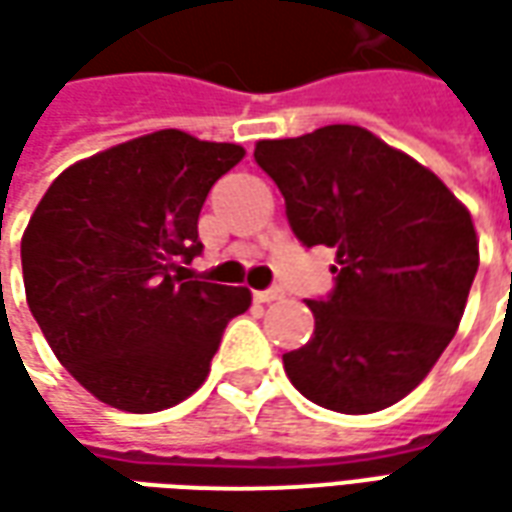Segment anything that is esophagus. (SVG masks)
Wrapping results in <instances>:
<instances>
[{"instance_id":"34e87169","label":"esophagus","mask_w":512,"mask_h":512,"mask_svg":"<svg viewBox=\"0 0 512 512\" xmlns=\"http://www.w3.org/2000/svg\"><path fill=\"white\" fill-rule=\"evenodd\" d=\"M282 299V288H266V290H255V301L257 304H271V301Z\"/></svg>"}]
</instances>
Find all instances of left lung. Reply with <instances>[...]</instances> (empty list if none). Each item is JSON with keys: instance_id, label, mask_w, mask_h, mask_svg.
<instances>
[{"instance_id": "1", "label": "left lung", "mask_w": 512, "mask_h": 512, "mask_svg": "<svg viewBox=\"0 0 512 512\" xmlns=\"http://www.w3.org/2000/svg\"><path fill=\"white\" fill-rule=\"evenodd\" d=\"M301 246H334V288L307 299L315 332L282 356L290 384L332 411L370 414L428 376L480 266L469 211L414 158L359 126L263 139Z\"/></svg>"}]
</instances>
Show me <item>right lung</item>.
<instances>
[{"instance_id": "right-lung-1", "label": "right lung", "mask_w": 512, "mask_h": 512, "mask_svg": "<svg viewBox=\"0 0 512 512\" xmlns=\"http://www.w3.org/2000/svg\"><path fill=\"white\" fill-rule=\"evenodd\" d=\"M244 147L167 128L54 180L21 238L29 312L101 403L147 414L205 381L249 290L191 277L202 202Z\"/></svg>"}]
</instances>
